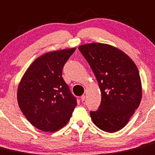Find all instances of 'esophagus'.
Returning <instances> with one entry per match:
<instances>
[{"instance_id":"1","label":"esophagus","mask_w":155,"mask_h":155,"mask_svg":"<svg viewBox=\"0 0 155 155\" xmlns=\"http://www.w3.org/2000/svg\"><path fill=\"white\" fill-rule=\"evenodd\" d=\"M85 96L84 95V94L81 96V100H82V101H85Z\"/></svg>"}]
</instances>
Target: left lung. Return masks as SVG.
I'll return each instance as SVG.
<instances>
[{"mask_svg": "<svg viewBox=\"0 0 155 155\" xmlns=\"http://www.w3.org/2000/svg\"><path fill=\"white\" fill-rule=\"evenodd\" d=\"M92 70L101 91L98 109L90 111L93 123L107 133L124 128L139 107L142 84L137 67L113 46L91 43L79 47Z\"/></svg>", "mask_w": 155, "mask_h": 155, "instance_id": "obj_1", "label": "left lung"}]
</instances>
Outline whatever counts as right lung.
Masks as SVG:
<instances>
[{
    "label": "right lung",
    "mask_w": 155,
    "mask_h": 155,
    "mask_svg": "<svg viewBox=\"0 0 155 155\" xmlns=\"http://www.w3.org/2000/svg\"><path fill=\"white\" fill-rule=\"evenodd\" d=\"M75 48L49 52L27 69L19 85V108L38 130L55 132L68 123L77 101L62 77L64 64Z\"/></svg>",
    "instance_id": "1"
}]
</instances>
